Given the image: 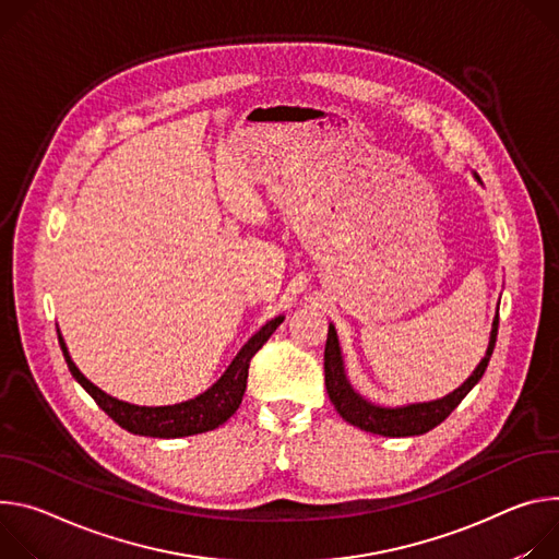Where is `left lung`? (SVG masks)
<instances>
[{
    "mask_svg": "<svg viewBox=\"0 0 559 559\" xmlns=\"http://www.w3.org/2000/svg\"><path fill=\"white\" fill-rule=\"evenodd\" d=\"M479 181V177L475 175ZM498 326H500V316H495L492 329H490V340L484 359L477 364L473 370V376L453 393H449L442 400H432V402H419V404H408V406H378L364 400L359 393L353 391L346 373H344V359H342V348L337 340V331L333 324H329V337H326V348H324V378H326V391L337 408V413L353 426L376 432V436L384 438H411V436H421V432H428L430 428H436L442 424L455 408L457 404L468 395V391L481 380L484 370L490 361L495 340H498Z\"/></svg>",
    "mask_w": 559,
    "mask_h": 559,
    "instance_id": "left-lung-1",
    "label": "left lung"
}]
</instances>
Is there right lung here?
Segmentation results:
<instances>
[{
  "label": "right lung",
  "instance_id": "1",
  "mask_svg": "<svg viewBox=\"0 0 559 559\" xmlns=\"http://www.w3.org/2000/svg\"><path fill=\"white\" fill-rule=\"evenodd\" d=\"M284 322V316L266 322L251 340H248L241 350L235 355L226 373L202 395L173 404V406H138L115 400L106 395L102 389H97L93 382H88L80 368L73 364L69 348L61 340L59 331V346L64 353V359L69 364L71 376L84 386V391L97 402V406L121 428H127L135 436H148V438H186V436H198V432H206L224 424L241 404L246 380H248V364H251L253 355L269 342V337L275 333V329Z\"/></svg>",
  "mask_w": 559,
  "mask_h": 559
}]
</instances>
